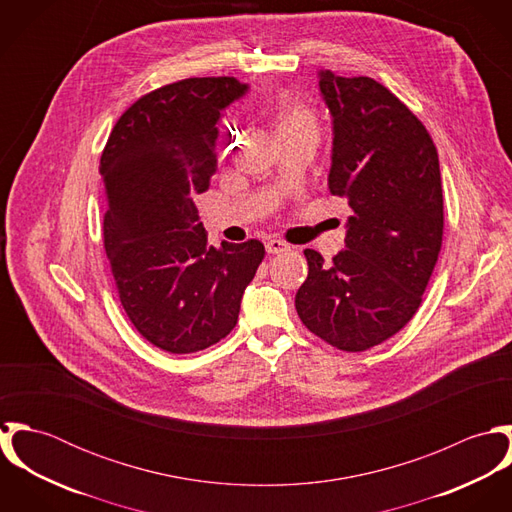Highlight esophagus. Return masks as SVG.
Instances as JSON below:
<instances>
[{
	"label": "esophagus",
	"mask_w": 512,
	"mask_h": 512,
	"mask_svg": "<svg viewBox=\"0 0 512 512\" xmlns=\"http://www.w3.org/2000/svg\"><path fill=\"white\" fill-rule=\"evenodd\" d=\"M266 250H268V254H280V252L290 250V244L284 242L282 238H272L266 242Z\"/></svg>",
	"instance_id": "1"
}]
</instances>
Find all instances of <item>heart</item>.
I'll return each instance as SVG.
<instances>
[{"label": "heart", "mask_w": 512, "mask_h": 512, "mask_svg": "<svg viewBox=\"0 0 512 512\" xmlns=\"http://www.w3.org/2000/svg\"><path fill=\"white\" fill-rule=\"evenodd\" d=\"M274 120L278 128V140L280 138H293V136H319V118L313 106L307 102L282 96L274 106ZM236 130L234 120H228L224 124V138L226 142L232 140Z\"/></svg>", "instance_id": "b5f03b06"}]
</instances>
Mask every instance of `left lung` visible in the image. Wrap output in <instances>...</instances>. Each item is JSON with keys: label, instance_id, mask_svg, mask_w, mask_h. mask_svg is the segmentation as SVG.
Masks as SVG:
<instances>
[{"label": "left lung", "instance_id": "obj_1", "mask_svg": "<svg viewBox=\"0 0 512 512\" xmlns=\"http://www.w3.org/2000/svg\"><path fill=\"white\" fill-rule=\"evenodd\" d=\"M319 88L335 132L329 191L347 199L353 217L331 262L303 250L309 272L295 309L313 335L361 353L414 317L432 278L443 238L438 149L374 78L325 71Z\"/></svg>", "mask_w": 512, "mask_h": 512}]
</instances>
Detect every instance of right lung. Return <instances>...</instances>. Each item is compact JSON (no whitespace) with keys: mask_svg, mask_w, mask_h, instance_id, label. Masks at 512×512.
Masks as SVG:
<instances>
[{"mask_svg":"<svg viewBox=\"0 0 512 512\" xmlns=\"http://www.w3.org/2000/svg\"><path fill=\"white\" fill-rule=\"evenodd\" d=\"M234 76H193L140 96L100 157L104 250L120 303L153 347L189 355L224 339L264 260V244L207 246L193 203L217 171L220 110L242 96Z\"/></svg>","mask_w":512,"mask_h":512,"instance_id":"add662e5","label":"right lung"}]
</instances>
